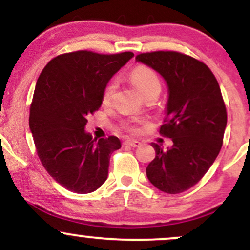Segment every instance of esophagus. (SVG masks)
Returning a JSON list of instances; mask_svg holds the SVG:
<instances>
[{"mask_svg":"<svg viewBox=\"0 0 250 250\" xmlns=\"http://www.w3.org/2000/svg\"><path fill=\"white\" fill-rule=\"evenodd\" d=\"M125 145L129 146V147L136 148V147H140V146H141V142L136 141V140H127V141L125 142Z\"/></svg>","mask_w":250,"mask_h":250,"instance_id":"obj_1","label":"esophagus"}]
</instances>
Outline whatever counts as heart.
Returning <instances> with one entry per match:
<instances>
[{"instance_id":"1","label":"heart","mask_w":250,"mask_h":250,"mask_svg":"<svg viewBox=\"0 0 250 250\" xmlns=\"http://www.w3.org/2000/svg\"><path fill=\"white\" fill-rule=\"evenodd\" d=\"M130 79L135 87L137 88V90L142 94L143 96L147 95L148 93L151 91H157L160 93L161 90V83H160L159 77L153 70L149 69L147 67H137L131 71ZM116 84L115 82H110L105 87L104 91H103L102 95V102L104 104H108L111 101V97L114 95V91H115Z\"/></svg>"}]
</instances>
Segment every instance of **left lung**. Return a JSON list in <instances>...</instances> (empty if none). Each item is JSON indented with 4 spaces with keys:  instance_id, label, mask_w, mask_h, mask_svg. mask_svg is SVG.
Here are the masks:
<instances>
[{
    "instance_id": "8db88e82",
    "label": "left lung",
    "mask_w": 250,
    "mask_h": 250,
    "mask_svg": "<svg viewBox=\"0 0 250 250\" xmlns=\"http://www.w3.org/2000/svg\"><path fill=\"white\" fill-rule=\"evenodd\" d=\"M135 60L159 73L168 88L167 121L160 131L173 146L151 143L156 156L147 177L163 193H183L202 179L222 147L227 111L220 85L205 63L176 51L140 54Z\"/></svg>"
}]
</instances>
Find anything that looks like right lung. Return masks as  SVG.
Here are the masks:
<instances>
[{"instance_id": "1", "label": "right lung", "mask_w": 250, "mask_h": 250, "mask_svg": "<svg viewBox=\"0 0 250 250\" xmlns=\"http://www.w3.org/2000/svg\"><path fill=\"white\" fill-rule=\"evenodd\" d=\"M133 56L130 51L63 54L37 80L29 128L43 167L68 190L88 194L107 180L110 155L121 141L115 136L93 139L84 130L87 116L101 107L108 82Z\"/></svg>"}]
</instances>
